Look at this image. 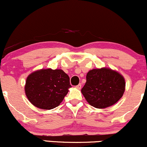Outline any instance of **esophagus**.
Masks as SVG:
<instances>
[{
    "mask_svg": "<svg viewBox=\"0 0 147 147\" xmlns=\"http://www.w3.org/2000/svg\"><path fill=\"white\" fill-rule=\"evenodd\" d=\"M76 88H77V89H81V88H82V84H78V85L76 86Z\"/></svg>",
    "mask_w": 147,
    "mask_h": 147,
    "instance_id": "34e87169",
    "label": "esophagus"
}]
</instances>
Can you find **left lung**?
I'll use <instances>...</instances> for the list:
<instances>
[{
  "label": "left lung",
  "mask_w": 147,
  "mask_h": 147,
  "mask_svg": "<svg viewBox=\"0 0 147 147\" xmlns=\"http://www.w3.org/2000/svg\"><path fill=\"white\" fill-rule=\"evenodd\" d=\"M125 87V79L120 73L104 67L88 72L86 82L81 91L90 105L105 109L122 98Z\"/></svg>",
  "instance_id": "1"
}]
</instances>
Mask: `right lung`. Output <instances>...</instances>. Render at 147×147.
Instances as JSON below:
<instances>
[{"mask_svg":"<svg viewBox=\"0 0 147 147\" xmlns=\"http://www.w3.org/2000/svg\"><path fill=\"white\" fill-rule=\"evenodd\" d=\"M71 87L70 78L63 70L41 69L28 76L25 92L32 105L50 110L59 105Z\"/></svg>","mask_w":147,"mask_h":147,"instance_id":"obj_1","label":"right lung"}]
</instances>
